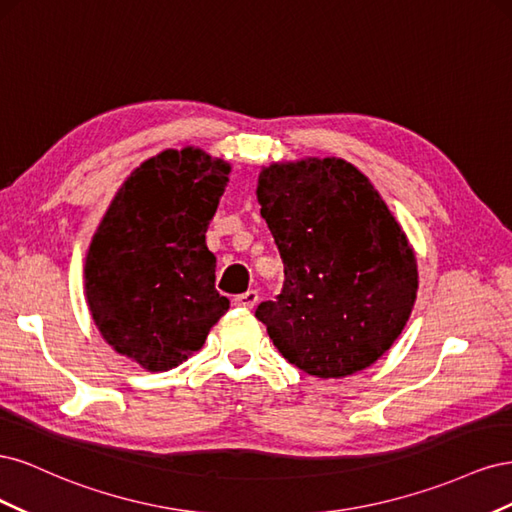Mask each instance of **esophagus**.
<instances>
[{"instance_id":"obj_1","label":"esophagus","mask_w":512,"mask_h":512,"mask_svg":"<svg viewBox=\"0 0 512 512\" xmlns=\"http://www.w3.org/2000/svg\"><path fill=\"white\" fill-rule=\"evenodd\" d=\"M232 303L239 305V307H254L258 303V290H247L243 294H237Z\"/></svg>"}]
</instances>
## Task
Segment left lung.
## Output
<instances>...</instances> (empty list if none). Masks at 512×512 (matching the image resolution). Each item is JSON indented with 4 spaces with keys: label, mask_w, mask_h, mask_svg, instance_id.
Returning a JSON list of instances; mask_svg holds the SVG:
<instances>
[{
    "label": "left lung",
    "mask_w": 512,
    "mask_h": 512,
    "mask_svg": "<svg viewBox=\"0 0 512 512\" xmlns=\"http://www.w3.org/2000/svg\"><path fill=\"white\" fill-rule=\"evenodd\" d=\"M260 215L284 286L256 307L284 359L344 378L393 346L416 299V258L374 185L335 158L273 164L258 177Z\"/></svg>",
    "instance_id": "8db88e82"
}]
</instances>
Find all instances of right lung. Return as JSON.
<instances>
[{
	"mask_svg": "<svg viewBox=\"0 0 512 512\" xmlns=\"http://www.w3.org/2000/svg\"><path fill=\"white\" fill-rule=\"evenodd\" d=\"M228 173L200 149L162 151L121 185L89 245L91 316L108 344L149 371L203 348L230 307L205 241Z\"/></svg>",
	"mask_w": 512,
	"mask_h": 512,
	"instance_id": "add662e5",
	"label": "right lung"
}]
</instances>
